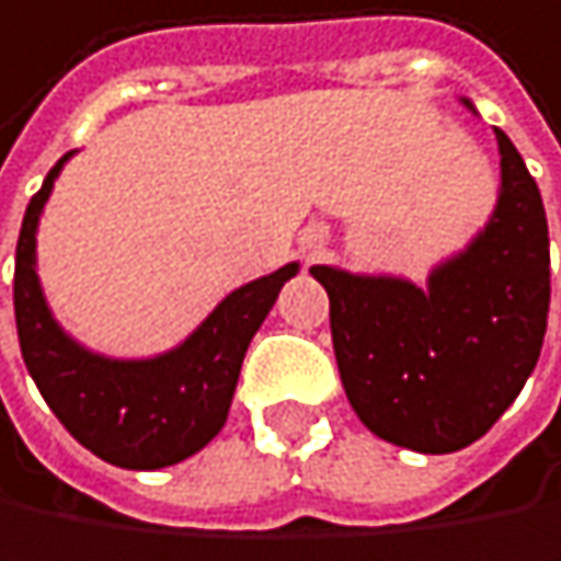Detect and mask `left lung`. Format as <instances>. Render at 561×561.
Wrapping results in <instances>:
<instances>
[{
	"label": "left lung",
	"mask_w": 561,
	"mask_h": 561,
	"mask_svg": "<svg viewBox=\"0 0 561 561\" xmlns=\"http://www.w3.org/2000/svg\"><path fill=\"white\" fill-rule=\"evenodd\" d=\"M470 107V101H463ZM500 202L427 290L310 267L330 297L333 353L359 421L389 444L450 454L483 437L536 369L549 317V225L536 179L503 130Z\"/></svg>",
	"instance_id": "obj_1"
}]
</instances>
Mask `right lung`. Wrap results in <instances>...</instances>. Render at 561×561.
<instances>
[{
  "label": "right lung",
  "instance_id": "right-lung-1",
  "mask_svg": "<svg viewBox=\"0 0 561 561\" xmlns=\"http://www.w3.org/2000/svg\"><path fill=\"white\" fill-rule=\"evenodd\" d=\"M68 156L55 162L32 195L19 231L12 300L22 359L48 409L101 460L127 470L179 463L221 431L248 343L271 313L284 280L297 274V264L228 294L165 356L107 359L88 353L55 323L35 274L38 215Z\"/></svg>",
  "mask_w": 561,
  "mask_h": 561
}]
</instances>
